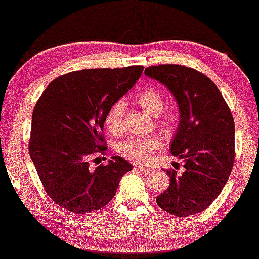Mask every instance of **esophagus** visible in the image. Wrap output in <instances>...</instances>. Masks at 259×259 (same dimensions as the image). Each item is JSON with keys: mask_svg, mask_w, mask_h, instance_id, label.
<instances>
[{"mask_svg": "<svg viewBox=\"0 0 259 259\" xmlns=\"http://www.w3.org/2000/svg\"><path fill=\"white\" fill-rule=\"evenodd\" d=\"M135 169H136V170H138V171H140V173H141V174H145V175L150 174L151 171H152V169H150V168H145V167H141V165H136Z\"/></svg>", "mask_w": 259, "mask_h": 259, "instance_id": "obj_1", "label": "esophagus"}]
</instances>
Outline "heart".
Here are the masks:
<instances>
[{
    "label": "heart",
    "mask_w": 259,
    "mask_h": 259,
    "mask_svg": "<svg viewBox=\"0 0 259 259\" xmlns=\"http://www.w3.org/2000/svg\"><path fill=\"white\" fill-rule=\"evenodd\" d=\"M136 102L148 114L157 115L158 121L163 126H170L174 115L170 112H162L164 108V97L156 88H147L140 91L135 97ZM124 103L117 101L109 107L105 115V124L109 133L119 134L123 130ZM163 142L158 136H144L132 138L121 142L119 152L121 156L136 163H148L153 158L154 153L162 148Z\"/></svg>",
    "instance_id": "b5f03b06"
}]
</instances>
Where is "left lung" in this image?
<instances>
[{"label": "left lung", "mask_w": 259, "mask_h": 259, "mask_svg": "<svg viewBox=\"0 0 259 259\" xmlns=\"http://www.w3.org/2000/svg\"><path fill=\"white\" fill-rule=\"evenodd\" d=\"M145 74L167 86L177 100L180 123L170 152L185 162L183 174L167 170L170 184L157 196V204L175 217L197 214L218 197L233 169V114L217 85L198 70L160 64Z\"/></svg>", "instance_id": "left-lung-1"}]
</instances>
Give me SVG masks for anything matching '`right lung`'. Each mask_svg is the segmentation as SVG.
Instances as JSON below:
<instances>
[{
    "label": "right lung",
    "instance_id": "obj_1",
    "mask_svg": "<svg viewBox=\"0 0 259 259\" xmlns=\"http://www.w3.org/2000/svg\"><path fill=\"white\" fill-rule=\"evenodd\" d=\"M142 70V65L76 70L50 82L37 100L29 153L44 189L58 206L75 214L99 210L133 169L118 156L96 169L89 163L107 150L106 112L133 88Z\"/></svg>",
    "mask_w": 259,
    "mask_h": 259
}]
</instances>
